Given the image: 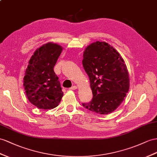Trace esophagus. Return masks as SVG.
<instances>
[{
  "label": "esophagus",
  "mask_w": 157,
  "mask_h": 157,
  "mask_svg": "<svg viewBox=\"0 0 157 157\" xmlns=\"http://www.w3.org/2000/svg\"><path fill=\"white\" fill-rule=\"evenodd\" d=\"M76 89H78V87L76 86H72L70 88V90H75Z\"/></svg>",
  "instance_id": "34e87169"
}]
</instances>
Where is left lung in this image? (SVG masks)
<instances>
[{
	"label": "left lung",
	"mask_w": 157,
	"mask_h": 157,
	"mask_svg": "<svg viewBox=\"0 0 157 157\" xmlns=\"http://www.w3.org/2000/svg\"><path fill=\"white\" fill-rule=\"evenodd\" d=\"M82 63L93 94L90 103L83 106L98 114L112 113L129 90V75L122 56L110 44L96 41L85 48Z\"/></svg>",
	"instance_id": "8db88e82"
}]
</instances>
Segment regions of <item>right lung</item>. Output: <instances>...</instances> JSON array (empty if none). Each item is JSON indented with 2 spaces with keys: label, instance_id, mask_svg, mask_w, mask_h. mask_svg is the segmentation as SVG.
Instances as JSON below:
<instances>
[{
  "label": "right lung",
  "instance_id": "1",
  "mask_svg": "<svg viewBox=\"0 0 157 157\" xmlns=\"http://www.w3.org/2000/svg\"><path fill=\"white\" fill-rule=\"evenodd\" d=\"M63 47L48 42L37 48L25 71L23 86L29 101L40 109H52L61 101L63 93L54 71Z\"/></svg>",
  "mask_w": 157,
  "mask_h": 157
}]
</instances>
